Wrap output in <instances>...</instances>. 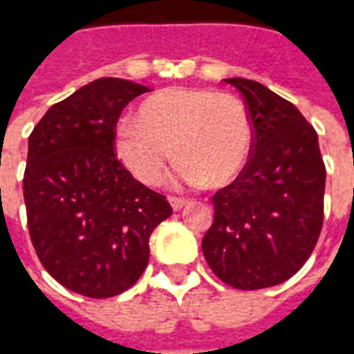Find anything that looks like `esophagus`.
<instances>
[{"label": "esophagus", "mask_w": 354, "mask_h": 354, "mask_svg": "<svg viewBox=\"0 0 354 354\" xmlns=\"http://www.w3.org/2000/svg\"><path fill=\"white\" fill-rule=\"evenodd\" d=\"M186 203H188V199H185V197H175V196L169 197V205H171L174 210H180V208L185 207Z\"/></svg>", "instance_id": "obj_1"}]
</instances>
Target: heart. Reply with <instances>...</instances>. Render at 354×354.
<instances>
[{
  "mask_svg": "<svg viewBox=\"0 0 354 354\" xmlns=\"http://www.w3.org/2000/svg\"><path fill=\"white\" fill-rule=\"evenodd\" d=\"M254 129L240 97L212 88H164L149 95L134 120L114 131L118 158L142 185H160L177 155L180 179L188 185H227L245 168Z\"/></svg>",
  "mask_w": 354,
  "mask_h": 354,
  "instance_id": "1",
  "label": "heart"
}]
</instances>
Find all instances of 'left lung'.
I'll use <instances>...</instances> for the list:
<instances>
[{
    "label": "left lung",
    "instance_id": "obj_1",
    "mask_svg": "<svg viewBox=\"0 0 354 354\" xmlns=\"http://www.w3.org/2000/svg\"><path fill=\"white\" fill-rule=\"evenodd\" d=\"M225 83L240 90L251 114L253 151L236 179L212 196L203 254L232 288H270L295 275L316 248L325 164L316 129L290 101L257 81Z\"/></svg>",
    "mask_w": 354,
    "mask_h": 354
}]
</instances>
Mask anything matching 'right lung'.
<instances>
[{
    "label": "right lung",
    "instance_id": "add662e5",
    "mask_svg": "<svg viewBox=\"0 0 354 354\" xmlns=\"http://www.w3.org/2000/svg\"><path fill=\"white\" fill-rule=\"evenodd\" d=\"M146 92L125 79H95L49 106L29 136V236L46 271L75 294L105 299L131 288L146 270L153 229L174 212L114 149L122 111Z\"/></svg>",
    "mask_w": 354,
    "mask_h": 354
}]
</instances>
